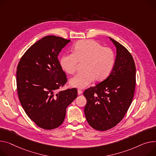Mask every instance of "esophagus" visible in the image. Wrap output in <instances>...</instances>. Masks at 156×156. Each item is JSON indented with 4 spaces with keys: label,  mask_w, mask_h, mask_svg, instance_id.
<instances>
[{
    "label": "esophagus",
    "mask_w": 156,
    "mask_h": 156,
    "mask_svg": "<svg viewBox=\"0 0 156 156\" xmlns=\"http://www.w3.org/2000/svg\"><path fill=\"white\" fill-rule=\"evenodd\" d=\"M82 93H83V91H82V90H78V95L82 94Z\"/></svg>",
    "instance_id": "34e87169"
}]
</instances>
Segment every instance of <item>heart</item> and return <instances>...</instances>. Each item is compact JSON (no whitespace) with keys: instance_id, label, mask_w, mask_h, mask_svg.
I'll return each mask as SVG.
<instances>
[{"instance_id":"heart-1","label":"heart","mask_w":156,"mask_h":156,"mask_svg":"<svg viewBox=\"0 0 156 156\" xmlns=\"http://www.w3.org/2000/svg\"><path fill=\"white\" fill-rule=\"evenodd\" d=\"M73 53H65L59 59V65L67 74L73 75L76 71L78 63H83L82 71L69 80L72 87L85 88L95 80L101 81L111 73L115 65V56L113 50L103 47L93 39L77 42Z\"/></svg>"}]
</instances>
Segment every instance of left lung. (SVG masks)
Listing matches in <instances>:
<instances>
[{
	"mask_svg": "<svg viewBox=\"0 0 156 156\" xmlns=\"http://www.w3.org/2000/svg\"><path fill=\"white\" fill-rule=\"evenodd\" d=\"M117 48L115 65L110 75L95 87L87 89L84 112L89 125L104 131L115 127L130 106L136 88V65L129 51L110 37Z\"/></svg>",
	"mask_w": 156,
	"mask_h": 156,
	"instance_id": "left-lung-1",
	"label": "left lung"
}]
</instances>
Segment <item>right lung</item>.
<instances>
[{
  "mask_svg": "<svg viewBox=\"0 0 156 156\" xmlns=\"http://www.w3.org/2000/svg\"><path fill=\"white\" fill-rule=\"evenodd\" d=\"M69 39L55 36L43 37L31 46L17 67L19 98L27 115L44 129L63 123L67 107L76 97V88L58 92L67 82L58 56Z\"/></svg>",
  "mask_w": 156,
  "mask_h": 156,
  "instance_id": "obj_1",
  "label": "right lung"
}]
</instances>
